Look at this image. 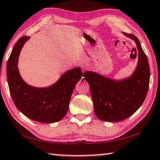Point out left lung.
Wrapping results in <instances>:
<instances>
[{"label":"left lung","mask_w":160,"mask_h":160,"mask_svg":"<svg viewBox=\"0 0 160 160\" xmlns=\"http://www.w3.org/2000/svg\"><path fill=\"white\" fill-rule=\"evenodd\" d=\"M122 34L137 46L138 60L132 74L115 79L93 71L83 73L84 79L90 86L94 112L103 121L118 122L132 116L142 106L149 88L150 66L140 41L135 35Z\"/></svg>","instance_id":"1"}]
</instances>
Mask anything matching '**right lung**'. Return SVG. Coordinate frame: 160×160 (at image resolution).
<instances>
[{
  "label": "right lung",
  "instance_id": "1",
  "mask_svg": "<svg viewBox=\"0 0 160 160\" xmlns=\"http://www.w3.org/2000/svg\"><path fill=\"white\" fill-rule=\"evenodd\" d=\"M30 37H22L12 49L6 72L10 95L17 108L35 121L52 123L61 120L69 109L75 86L82 79L81 67L67 70L55 83L36 87L26 83L18 69V59L22 47Z\"/></svg>",
  "mask_w": 160,
  "mask_h": 160
}]
</instances>
